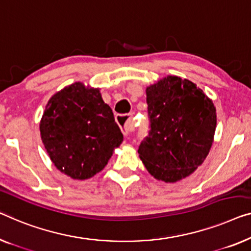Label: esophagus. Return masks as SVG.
I'll use <instances>...</instances> for the list:
<instances>
[{
    "label": "esophagus",
    "instance_id": "obj_1",
    "mask_svg": "<svg viewBox=\"0 0 251 251\" xmlns=\"http://www.w3.org/2000/svg\"><path fill=\"white\" fill-rule=\"evenodd\" d=\"M117 122L119 123L120 128H121V131L123 132L125 136H128V134L133 131L134 130V121L132 119V114H126V115H117Z\"/></svg>",
    "mask_w": 251,
    "mask_h": 251
}]
</instances>
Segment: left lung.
<instances>
[{"mask_svg":"<svg viewBox=\"0 0 251 251\" xmlns=\"http://www.w3.org/2000/svg\"><path fill=\"white\" fill-rule=\"evenodd\" d=\"M151 131L138 148L148 173L174 183L204 163L214 143L216 108L188 79L166 75L146 87Z\"/></svg>","mask_w":251,"mask_h":251,"instance_id":"1","label":"left lung"}]
</instances>
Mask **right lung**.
<instances>
[{"mask_svg":"<svg viewBox=\"0 0 251 251\" xmlns=\"http://www.w3.org/2000/svg\"><path fill=\"white\" fill-rule=\"evenodd\" d=\"M39 130L54 166L75 180H87L100 172L123 141L100 89L80 81L50 97Z\"/></svg>","mask_w":251,"mask_h":251,"instance_id":"obj_1","label":"right lung"}]
</instances>
